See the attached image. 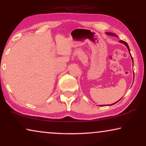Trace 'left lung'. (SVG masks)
Listing matches in <instances>:
<instances>
[{
	"mask_svg": "<svg viewBox=\"0 0 146 146\" xmlns=\"http://www.w3.org/2000/svg\"><path fill=\"white\" fill-rule=\"evenodd\" d=\"M106 34L107 35H110V36H117V35H114V34H113V33H106ZM119 42H120L121 43H122V44H124V45L126 46L127 48V50H128V51H129V54H130V56H131V60H132V62H133V58H132V56H131V54H130V50H129V46H128V45H127V44L126 42H125L123 41V40H120V41H119ZM117 102H119V100L117 101ZM116 102H115V103H116ZM115 103H114V104H115ZM114 104H111V105H108V106H111V105Z\"/></svg>",
	"mask_w": 146,
	"mask_h": 146,
	"instance_id": "1",
	"label": "left lung"
}]
</instances>
